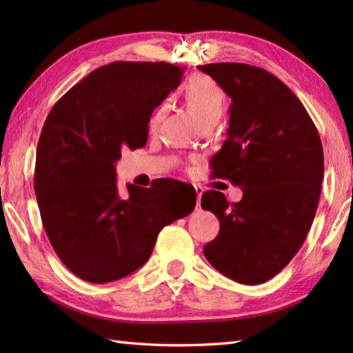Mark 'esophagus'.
I'll return each instance as SVG.
<instances>
[{"instance_id": "34e87169", "label": "esophagus", "mask_w": 353, "mask_h": 353, "mask_svg": "<svg viewBox=\"0 0 353 353\" xmlns=\"http://www.w3.org/2000/svg\"><path fill=\"white\" fill-rule=\"evenodd\" d=\"M194 188H196V192H197V206L200 208V201H201V194H203V186L201 185H194Z\"/></svg>"}]
</instances>
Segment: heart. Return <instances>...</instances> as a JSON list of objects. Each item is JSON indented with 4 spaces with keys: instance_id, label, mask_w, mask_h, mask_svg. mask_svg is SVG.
<instances>
[{
    "instance_id": "obj_1",
    "label": "heart",
    "mask_w": 353,
    "mask_h": 353,
    "mask_svg": "<svg viewBox=\"0 0 353 353\" xmlns=\"http://www.w3.org/2000/svg\"><path fill=\"white\" fill-rule=\"evenodd\" d=\"M183 99L194 117L197 118L199 124L206 119L219 121L226 104V95L221 86L205 74H197L186 81L183 86ZM154 119L156 114L150 119V124H153Z\"/></svg>"
}]
</instances>
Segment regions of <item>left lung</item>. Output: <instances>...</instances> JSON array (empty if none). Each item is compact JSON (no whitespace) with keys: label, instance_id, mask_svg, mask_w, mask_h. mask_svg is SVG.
Wrapping results in <instances>:
<instances>
[{"label":"left lung","instance_id":"8db88e82","mask_svg":"<svg viewBox=\"0 0 353 353\" xmlns=\"http://www.w3.org/2000/svg\"><path fill=\"white\" fill-rule=\"evenodd\" d=\"M199 70L232 99L228 138L211 159L214 174L243 188L236 203L214 190L201 196V208L220 221L219 235L203 253L230 279L264 283L287 267L311 229L323 147L301 100L272 72L247 63Z\"/></svg>","mask_w":353,"mask_h":353}]
</instances>
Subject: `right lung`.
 <instances>
[{
    "label": "right lung",
    "instance_id": "add662e5",
    "mask_svg": "<svg viewBox=\"0 0 353 353\" xmlns=\"http://www.w3.org/2000/svg\"><path fill=\"white\" fill-rule=\"evenodd\" d=\"M183 68L167 62H112L72 86L45 119L36 150L34 192L43 229L80 279L106 283L133 273L167 224L196 206L171 205L168 179L150 188L117 190L124 148L147 144L156 106L181 85Z\"/></svg>",
    "mask_w": 353,
    "mask_h": 353
}]
</instances>
